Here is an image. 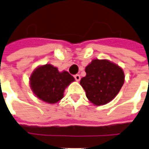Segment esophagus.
I'll return each mask as SVG.
<instances>
[{
	"mask_svg": "<svg viewBox=\"0 0 149 149\" xmlns=\"http://www.w3.org/2000/svg\"><path fill=\"white\" fill-rule=\"evenodd\" d=\"M74 78H75V80L77 81H79L80 80H81V76L79 74H76L74 76Z\"/></svg>",
	"mask_w": 149,
	"mask_h": 149,
	"instance_id": "34e87169",
	"label": "esophagus"
}]
</instances>
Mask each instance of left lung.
I'll list each match as a JSON object with an SVG mask.
<instances>
[{
    "instance_id": "1",
    "label": "left lung",
    "mask_w": 149,
    "mask_h": 149,
    "mask_svg": "<svg viewBox=\"0 0 149 149\" xmlns=\"http://www.w3.org/2000/svg\"><path fill=\"white\" fill-rule=\"evenodd\" d=\"M85 72L80 83L88 100L98 106L113 100L125 82L123 69L108 60H93Z\"/></svg>"
}]
</instances>
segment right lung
<instances>
[{"mask_svg":"<svg viewBox=\"0 0 149 149\" xmlns=\"http://www.w3.org/2000/svg\"><path fill=\"white\" fill-rule=\"evenodd\" d=\"M74 77L67 71L59 72L50 64L37 67L29 78L30 87L40 100L49 104H55L64 97V92Z\"/></svg>","mask_w":149,"mask_h":149,"instance_id":"right-lung-1","label":"right lung"}]
</instances>
